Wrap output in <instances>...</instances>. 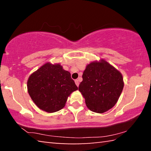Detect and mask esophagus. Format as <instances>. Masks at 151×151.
Returning <instances> with one entry per match:
<instances>
[{"instance_id":"obj_1","label":"esophagus","mask_w":151,"mask_h":151,"mask_svg":"<svg viewBox=\"0 0 151 151\" xmlns=\"http://www.w3.org/2000/svg\"><path fill=\"white\" fill-rule=\"evenodd\" d=\"M75 82L76 85L77 86H78V85H79V82H78V80H75Z\"/></svg>"}]
</instances>
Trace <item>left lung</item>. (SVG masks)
<instances>
[{
    "label": "left lung",
    "instance_id": "left-lung-1",
    "mask_svg": "<svg viewBox=\"0 0 151 151\" xmlns=\"http://www.w3.org/2000/svg\"><path fill=\"white\" fill-rule=\"evenodd\" d=\"M123 87L121 72L105 60L101 59L86 65L78 90L89 110L103 113L115 105Z\"/></svg>",
    "mask_w": 151,
    "mask_h": 151
}]
</instances>
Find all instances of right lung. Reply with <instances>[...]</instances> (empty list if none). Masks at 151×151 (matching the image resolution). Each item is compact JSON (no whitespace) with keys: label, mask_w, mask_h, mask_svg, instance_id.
Returning <instances> with one entry per match:
<instances>
[{"label":"right lung","mask_w":151,"mask_h":151,"mask_svg":"<svg viewBox=\"0 0 151 151\" xmlns=\"http://www.w3.org/2000/svg\"><path fill=\"white\" fill-rule=\"evenodd\" d=\"M27 89L40 109L55 112L65 106L68 97L78 87L70 73L64 70L60 64L47 63L30 75Z\"/></svg>","instance_id":"right-lung-1"}]
</instances>
